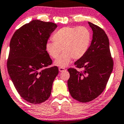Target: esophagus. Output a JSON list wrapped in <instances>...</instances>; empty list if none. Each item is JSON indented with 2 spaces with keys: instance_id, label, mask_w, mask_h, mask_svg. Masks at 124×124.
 <instances>
[{
  "instance_id": "1",
  "label": "esophagus",
  "mask_w": 124,
  "mask_h": 124,
  "mask_svg": "<svg viewBox=\"0 0 124 124\" xmlns=\"http://www.w3.org/2000/svg\"><path fill=\"white\" fill-rule=\"evenodd\" d=\"M65 70V69H64V67H59V71H60V72H63V71H64Z\"/></svg>"
}]
</instances>
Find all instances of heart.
I'll return each mask as SVG.
<instances>
[{
    "label": "heart",
    "mask_w": 124,
    "mask_h": 124,
    "mask_svg": "<svg viewBox=\"0 0 124 124\" xmlns=\"http://www.w3.org/2000/svg\"><path fill=\"white\" fill-rule=\"evenodd\" d=\"M54 41H48L46 50L52 58L56 59L61 52L60 57L54 62L60 67H66L73 58L79 60L85 55L89 48L92 40V33L85 26L64 27L53 35Z\"/></svg>",
    "instance_id": "b5f03b06"
}]
</instances>
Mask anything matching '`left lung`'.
<instances>
[{"instance_id": "1", "label": "left lung", "mask_w": 124, "mask_h": 124, "mask_svg": "<svg viewBox=\"0 0 124 124\" xmlns=\"http://www.w3.org/2000/svg\"><path fill=\"white\" fill-rule=\"evenodd\" d=\"M93 30V39L84 57L75 62L78 69L69 68L67 85L73 98L80 102L93 101L103 92L112 72L114 61L109 49V40L100 27L88 22Z\"/></svg>"}]
</instances>
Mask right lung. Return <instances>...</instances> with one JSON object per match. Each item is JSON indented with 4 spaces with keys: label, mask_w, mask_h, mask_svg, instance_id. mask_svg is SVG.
Here are the masks:
<instances>
[{
    "label": "right lung",
    "mask_w": 124,
    "mask_h": 124,
    "mask_svg": "<svg viewBox=\"0 0 124 124\" xmlns=\"http://www.w3.org/2000/svg\"><path fill=\"white\" fill-rule=\"evenodd\" d=\"M55 23L32 20L17 30L10 41L8 74L19 94L27 102L39 104L49 98L58 74L46 50Z\"/></svg>",
    "instance_id": "1"
}]
</instances>
